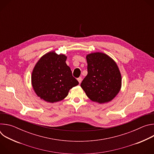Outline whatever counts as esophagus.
<instances>
[{
    "mask_svg": "<svg viewBox=\"0 0 154 154\" xmlns=\"http://www.w3.org/2000/svg\"><path fill=\"white\" fill-rule=\"evenodd\" d=\"M77 80H78L79 83H80L82 82V77H79V78H78V79H77Z\"/></svg>",
    "mask_w": 154,
    "mask_h": 154,
    "instance_id": "34e87169",
    "label": "esophagus"
}]
</instances>
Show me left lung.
Returning <instances> with one entry per match:
<instances>
[{"label":"left lung","instance_id":"8db88e82","mask_svg":"<svg viewBox=\"0 0 154 154\" xmlns=\"http://www.w3.org/2000/svg\"><path fill=\"white\" fill-rule=\"evenodd\" d=\"M88 74L81 87L90 100L99 103L112 101L119 93L122 77L116 63L108 55L94 52L86 57Z\"/></svg>","mask_w":154,"mask_h":154}]
</instances>
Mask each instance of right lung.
<instances>
[{
  "label": "right lung",
  "instance_id": "add662e5",
  "mask_svg": "<svg viewBox=\"0 0 154 154\" xmlns=\"http://www.w3.org/2000/svg\"><path fill=\"white\" fill-rule=\"evenodd\" d=\"M67 57L51 51L42 55L33 69L32 85L36 95L46 102L54 103L66 97L72 88L79 85L66 63Z\"/></svg>",
  "mask_w": 154,
  "mask_h": 154
}]
</instances>
